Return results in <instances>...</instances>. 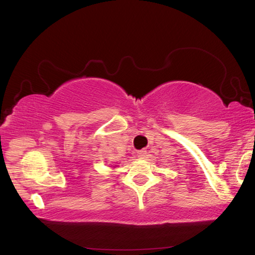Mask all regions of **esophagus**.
<instances>
[{"instance_id":"obj_1","label":"esophagus","mask_w":255,"mask_h":255,"mask_svg":"<svg viewBox=\"0 0 255 255\" xmlns=\"http://www.w3.org/2000/svg\"><path fill=\"white\" fill-rule=\"evenodd\" d=\"M145 155H146V151H145V150L137 151V157H139L140 159H144Z\"/></svg>"}]
</instances>
